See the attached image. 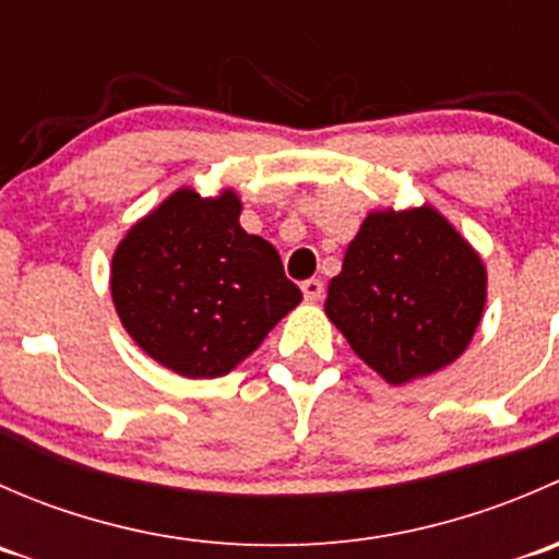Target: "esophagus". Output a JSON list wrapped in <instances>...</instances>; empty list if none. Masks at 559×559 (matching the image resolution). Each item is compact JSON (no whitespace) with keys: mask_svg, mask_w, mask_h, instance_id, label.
I'll use <instances>...</instances> for the list:
<instances>
[{"mask_svg":"<svg viewBox=\"0 0 559 559\" xmlns=\"http://www.w3.org/2000/svg\"><path fill=\"white\" fill-rule=\"evenodd\" d=\"M302 295H306V300H311V302L321 300V297H324V284H321L319 278L302 281Z\"/></svg>","mask_w":559,"mask_h":559,"instance_id":"obj_1","label":"esophagus"}]
</instances>
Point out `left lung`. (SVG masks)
<instances>
[{
    "mask_svg": "<svg viewBox=\"0 0 559 559\" xmlns=\"http://www.w3.org/2000/svg\"><path fill=\"white\" fill-rule=\"evenodd\" d=\"M487 273L432 207L370 213L330 281L324 311L389 384L436 373L471 343Z\"/></svg>",
    "mask_w": 559,
    "mask_h": 559,
    "instance_id": "obj_1",
    "label": "left lung"
}]
</instances>
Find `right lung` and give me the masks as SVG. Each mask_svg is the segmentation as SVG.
Returning a JSON list of instances; mask_svg holds the SVG:
<instances>
[{
  "mask_svg": "<svg viewBox=\"0 0 559 559\" xmlns=\"http://www.w3.org/2000/svg\"><path fill=\"white\" fill-rule=\"evenodd\" d=\"M238 218L233 191L205 200L180 189L134 224L112 257L121 324L186 379L227 376L302 300L278 251Z\"/></svg>",
  "mask_w": 559,
  "mask_h": 559,
  "instance_id": "obj_1",
  "label": "right lung"
}]
</instances>
